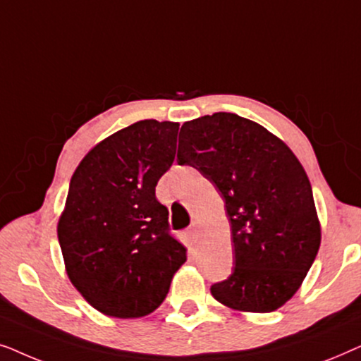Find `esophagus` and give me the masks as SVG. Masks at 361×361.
<instances>
[{"label":"esophagus","instance_id":"1","mask_svg":"<svg viewBox=\"0 0 361 361\" xmlns=\"http://www.w3.org/2000/svg\"><path fill=\"white\" fill-rule=\"evenodd\" d=\"M199 231H200L199 221H194V224H192V226H190V233L194 235V236H197V235H199Z\"/></svg>","mask_w":361,"mask_h":361}]
</instances>
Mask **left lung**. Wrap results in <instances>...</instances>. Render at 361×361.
<instances>
[{"instance_id": "1", "label": "left lung", "mask_w": 361, "mask_h": 361, "mask_svg": "<svg viewBox=\"0 0 361 361\" xmlns=\"http://www.w3.org/2000/svg\"><path fill=\"white\" fill-rule=\"evenodd\" d=\"M179 166L225 200L235 268L210 293L243 312H273L300 288L320 246L309 177L294 152L258 123L214 113L180 128Z\"/></svg>"}]
</instances>
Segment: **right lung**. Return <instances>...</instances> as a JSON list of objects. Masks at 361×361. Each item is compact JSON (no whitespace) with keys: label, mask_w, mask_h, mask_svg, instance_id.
I'll return each mask as SVG.
<instances>
[{"label":"right lung","mask_w":361,"mask_h":361,"mask_svg":"<svg viewBox=\"0 0 361 361\" xmlns=\"http://www.w3.org/2000/svg\"><path fill=\"white\" fill-rule=\"evenodd\" d=\"M179 123L142 120L93 147L73 172L57 225L71 283L110 317L151 314L185 263L156 199L174 162Z\"/></svg>","instance_id":"right-lung-1"}]
</instances>
